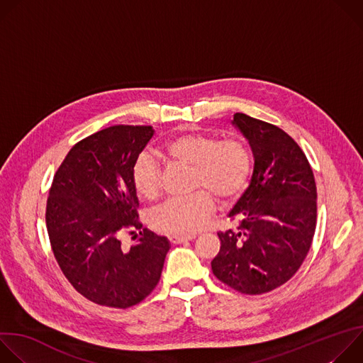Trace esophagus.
Segmentation results:
<instances>
[{
    "instance_id": "34e87169",
    "label": "esophagus",
    "mask_w": 363,
    "mask_h": 363,
    "mask_svg": "<svg viewBox=\"0 0 363 363\" xmlns=\"http://www.w3.org/2000/svg\"><path fill=\"white\" fill-rule=\"evenodd\" d=\"M192 238H195L194 235H171L169 237V241L172 242V244H182V242H185V241H191Z\"/></svg>"
}]
</instances>
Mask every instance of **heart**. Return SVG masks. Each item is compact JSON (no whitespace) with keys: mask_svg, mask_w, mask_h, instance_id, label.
Here are the masks:
<instances>
[{"mask_svg":"<svg viewBox=\"0 0 363 363\" xmlns=\"http://www.w3.org/2000/svg\"><path fill=\"white\" fill-rule=\"evenodd\" d=\"M175 164L192 168L186 198L165 202L153 216V227L169 235H192L199 231L214 210V198L230 203L240 198L252 174V152L240 138L218 139L216 135L189 132L169 139L161 152ZM162 171L150 155L143 153L132 168L136 194L147 201L161 192Z\"/></svg>","mask_w":363,"mask_h":363,"instance_id":"1","label":"heart"}]
</instances>
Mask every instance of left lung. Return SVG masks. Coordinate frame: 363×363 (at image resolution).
Returning <instances> with one entry per match:
<instances>
[{"label": "left lung", "mask_w": 363, "mask_h": 363, "mask_svg": "<svg viewBox=\"0 0 363 363\" xmlns=\"http://www.w3.org/2000/svg\"><path fill=\"white\" fill-rule=\"evenodd\" d=\"M254 155L250 186L230 213L237 230L218 231L214 276L242 294L269 293L289 281L312 245L318 192L297 142L276 125L235 113L233 122Z\"/></svg>", "instance_id": "1"}]
</instances>
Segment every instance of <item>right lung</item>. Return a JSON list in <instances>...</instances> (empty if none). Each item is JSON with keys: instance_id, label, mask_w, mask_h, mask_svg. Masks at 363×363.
Listing matches in <instances>:
<instances>
[{"instance_id": "obj_1", "label": "right lung", "mask_w": 363, "mask_h": 363, "mask_svg": "<svg viewBox=\"0 0 363 363\" xmlns=\"http://www.w3.org/2000/svg\"><path fill=\"white\" fill-rule=\"evenodd\" d=\"M152 126L115 125L79 140L51 182L45 224L56 260L87 300L128 308L157 287L169 241L139 220L132 168ZM139 229L130 248L123 233Z\"/></svg>"}]
</instances>
